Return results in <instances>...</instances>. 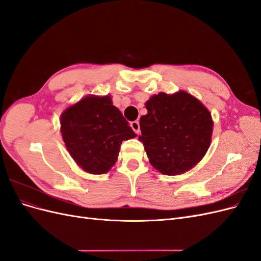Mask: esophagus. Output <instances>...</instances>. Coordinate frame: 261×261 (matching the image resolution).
Here are the masks:
<instances>
[{
	"instance_id": "1",
	"label": "esophagus",
	"mask_w": 261,
	"mask_h": 261,
	"mask_svg": "<svg viewBox=\"0 0 261 261\" xmlns=\"http://www.w3.org/2000/svg\"><path fill=\"white\" fill-rule=\"evenodd\" d=\"M130 127L135 132L136 134H139L140 133V126H139V122L138 121H134L130 123Z\"/></svg>"
}]
</instances>
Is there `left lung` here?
Segmentation results:
<instances>
[{
	"instance_id": "1",
	"label": "left lung",
	"mask_w": 261,
	"mask_h": 261,
	"mask_svg": "<svg viewBox=\"0 0 261 261\" xmlns=\"http://www.w3.org/2000/svg\"><path fill=\"white\" fill-rule=\"evenodd\" d=\"M141 135L149 162L164 175H179L193 169L207 153L213 121L209 110L184 90L159 92L145 103Z\"/></svg>"
}]
</instances>
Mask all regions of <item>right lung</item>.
Listing matches in <instances>:
<instances>
[{
  "mask_svg": "<svg viewBox=\"0 0 261 261\" xmlns=\"http://www.w3.org/2000/svg\"><path fill=\"white\" fill-rule=\"evenodd\" d=\"M60 124L70 156L90 174H105L111 170L122 141L136 137L110 94H88L67 107L61 114Z\"/></svg>",
  "mask_w": 261,
  "mask_h": 261,
  "instance_id": "right-lung-1",
  "label": "right lung"
}]
</instances>
